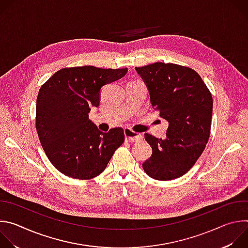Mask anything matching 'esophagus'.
Wrapping results in <instances>:
<instances>
[{
  "instance_id": "34e87169",
  "label": "esophagus",
  "mask_w": 248,
  "mask_h": 248,
  "mask_svg": "<svg viewBox=\"0 0 248 248\" xmlns=\"http://www.w3.org/2000/svg\"><path fill=\"white\" fill-rule=\"evenodd\" d=\"M124 136L128 141H130V142H134V141H138V140L142 138V135L132 131L129 128L124 129Z\"/></svg>"
}]
</instances>
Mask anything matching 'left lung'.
Instances as JSON below:
<instances>
[{"label": "left lung", "mask_w": 248, "mask_h": 248, "mask_svg": "<svg viewBox=\"0 0 248 248\" xmlns=\"http://www.w3.org/2000/svg\"><path fill=\"white\" fill-rule=\"evenodd\" d=\"M143 79L154 110L169 122L166 138L145 133L152 155L144 171L157 181L186 173L204 151L210 136L213 99L195 70L175 63L155 62L135 67Z\"/></svg>", "instance_id": "8db88e82"}]
</instances>
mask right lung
Listing matches in <instances>:
<instances>
[{
	"label": "right lung",
	"instance_id": "1",
	"mask_svg": "<svg viewBox=\"0 0 248 248\" xmlns=\"http://www.w3.org/2000/svg\"><path fill=\"white\" fill-rule=\"evenodd\" d=\"M126 73V67H66L41 86L36 100V129L48 159L62 173L78 180L93 179L104 171L124 143L122 127L102 132L88 114L99 106L102 87Z\"/></svg>",
	"mask_w": 248,
	"mask_h": 248
}]
</instances>
